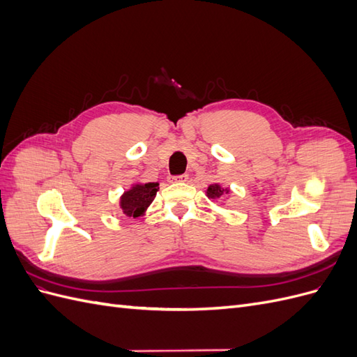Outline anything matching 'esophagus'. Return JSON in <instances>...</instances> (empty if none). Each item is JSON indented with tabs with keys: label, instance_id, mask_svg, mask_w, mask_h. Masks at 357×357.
<instances>
[{
	"label": "esophagus",
	"instance_id": "1",
	"mask_svg": "<svg viewBox=\"0 0 357 357\" xmlns=\"http://www.w3.org/2000/svg\"><path fill=\"white\" fill-rule=\"evenodd\" d=\"M188 178H189L188 174H181V176L171 177V181H174V183H185V181H188Z\"/></svg>",
	"mask_w": 357,
	"mask_h": 357
}]
</instances>
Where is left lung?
<instances>
[{
    "label": "left lung",
    "instance_id": "1",
    "mask_svg": "<svg viewBox=\"0 0 357 357\" xmlns=\"http://www.w3.org/2000/svg\"><path fill=\"white\" fill-rule=\"evenodd\" d=\"M229 192H231L229 188H223L220 183H213V185H210L207 188V190H205V195H207V198L214 202V201L220 199L223 195H228Z\"/></svg>",
    "mask_w": 357,
    "mask_h": 357
}]
</instances>
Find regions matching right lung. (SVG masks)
Returning <instances> with one entry per match:
<instances>
[{
  "instance_id": "right-lung-1",
  "label": "right lung",
  "mask_w": 357,
  "mask_h": 357,
  "mask_svg": "<svg viewBox=\"0 0 357 357\" xmlns=\"http://www.w3.org/2000/svg\"><path fill=\"white\" fill-rule=\"evenodd\" d=\"M159 190V183H134V185L125 190L119 198V207L126 218H142L146 214L150 204L153 202L156 192Z\"/></svg>"
}]
</instances>
